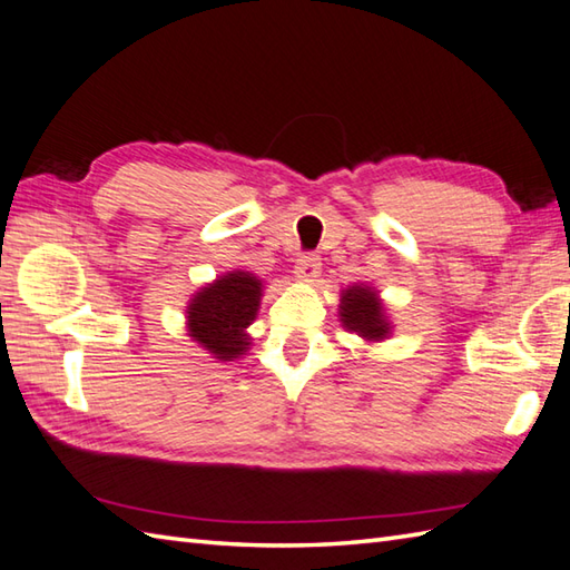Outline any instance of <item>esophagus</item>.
Here are the masks:
<instances>
[{
  "label": "esophagus",
  "instance_id": "esophagus-1",
  "mask_svg": "<svg viewBox=\"0 0 570 570\" xmlns=\"http://www.w3.org/2000/svg\"><path fill=\"white\" fill-rule=\"evenodd\" d=\"M318 273H322V258H318V256L307 254V256H302V258L297 261L295 275L299 277V281H307V283H312L314 277H318Z\"/></svg>",
  "mask_w": 570,
  "mask_h": 570
}]
</instances>
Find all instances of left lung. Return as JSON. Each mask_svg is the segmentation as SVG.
Instances as JSON below:
<instances>
[{
    "instance_id": "8db88e82",
    "label": "left lung",
    "mask_w": 570,
    "mask_h": 570,
    "mask_svg": "<svg viewBox=\"0 0 570 570\" xmlns=\"http://www.w3.org/2000/svg\"><path fill=\"white\" fill-rule=\"evenodd\" d=\"M338 314L341 324L348 331H355L365 341H384L392 331L377 293L367 285L345 287Z\"/></svg>"
}]
</instances>
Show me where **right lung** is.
Segmentation results:
<instances>
[{
  "label": "right lung",
  "mask_w": 570,
  "mask_h": 570,
  "mask_svg": "<svg viewBox=\"0 0 570 570\" xmlns=\"http://www.w3.org/2000/svg\"><path fill=\"white\" fill-rule=\"evenodd\" d=\"M263 283L254 273L232 271L200 287L186 309L188 336L217 360H237L252 345L246 328L261 307Z\"/></svg>",
  "instance_id": "add662e5"
}]
</instances>
